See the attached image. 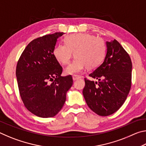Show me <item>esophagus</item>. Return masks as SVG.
<instances>
[{"instance_id": "34e87169", "label": "esophagus", "mask_w": 146, "mask_h": 146, "mask_svg": "<svg viewBox=\"0 0 146 146\" xmlns=\"http://www.w3.org/2000/svg\"><path fill=\"white\" fill-rule=\"evenodd\" d=\"M80 78H81L80 76H78V75H73V80H78V79Z\"/></svg>"}]
</instances>
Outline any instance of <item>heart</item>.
Wrapping results in <instances>:
<instances>
[{
  "label": "heart",
  "mask_w": 146,
  "mask_h": 146,
  "mask_svg": "<svg viewBox=\"0 0 146 146\" xmlns=\"http://www.w3.org/2000/svg\"><path fill=\"white\" fill-rule=\"evenodd\" d=\"M106 44L104 39L88 33H77L66 36L65 43L56 46L53 54L59 62L68 64L75 52L76 58L66 69L68 74L80 73L87 67H97L102 62L106 53Z\"/></svg>",
  "instance_id": "heart-1"
}]
</instances>
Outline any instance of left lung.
<instances>
[{"label": "left lung", "instance_id": "left-lung-1", "mask_svg": "<svg viewBox=\"0 0 146 146\" xmlns=\"http://www.w3.org/2000/svg\"><path fill=\"white\" fill-rule=\"evenodd\" d=\"M103 63L85 78L83 95L91 110L100 116H108L119 110L131 87L132 62L126 51L117 40L107 42Z\"/></svg>", "mask_w": 146, "mask_h": 146}]
</instances>
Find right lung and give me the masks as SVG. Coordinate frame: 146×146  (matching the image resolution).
I'll list each match as a JSON object with an SVG mask.
<instances>
[{
    "label": "right lung",
    "mask_w": 146,
    "mask_h": 146,
    "mask_svg": "<svg viewBox=\"0 0 146 146\" xmlns=\"http://www.w3.org/2000/svg\"><path fill=\"white\" fill-rule=\"evenodd\" d=\"M63 35L57 32L34 39L17 62L16 76L21 99L27 110L39 117L57 114L73 84L71 75L61 76L62 68L53 54L57 38Z\"/></svg>",
    "instance_id": "add662e5"
}]
</instances>
